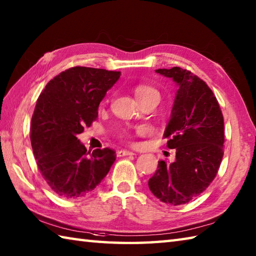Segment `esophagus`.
<instances>
[{"mask_svg":"<svg viewBox=\"0 0 256 256\" xmlns=\"http://www.w3.org/2000/svg\"><path fill=\"white\" fill-rule=\"evenodd\" d=\"M132 155H134V152H130V150H126V149H122V150H119V152H117V156H118V157L132 156Z\"/></svg>","mask_w":256,"mask_h":256,"instance_id":"obj_1","label":"esophagus"}]
</instances>
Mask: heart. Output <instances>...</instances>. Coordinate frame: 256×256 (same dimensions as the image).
Masks as SVG:
<instances>
[{"instance_id": "b5f03b06", "label": "heart", "mask_w": 256, "mask_h": 256, "mask_svg": "<svg viewBox=\"0 0 256 256\" xmlns=\"http://www.w3.org/2000/svg\"><path fill=\"white\" fill-rule=\"evenodd\" d=\"M134 94H136L137 99L147 97V96H157V97H159V92L155 88L144 84L138 86L136 90H134Z\"/></svg>"}]
</instances>
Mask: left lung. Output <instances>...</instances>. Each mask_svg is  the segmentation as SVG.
<instances>
[{"instance_id":"8db88e82","label":"left lung","mask_w":256,"mask_h":256,"mask_svg":"<svg viewBox=\"0 0 256 256\" xmlns=\"http://www.w3.org/2000/svg\"><path fill=\"white\" fill-rule=\"evenodd\" d=\"M177 86L170 119L164 132L176 149L172 162H158L149 190L170 205L186 204L203 192L218 174L224 152V119L208 86L190 71L157 69Z\"/></svg>"}]
</instances>
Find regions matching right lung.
Returning <instances> with one entry per match:
<instances>
[{
  "instance_id": "obj_1",
  "label": "right lung",
  "mask_w": 256,
  "mask_h": 256,
  "mask_svg": "<svg viewBox=\"0 0 256 256\" xmlns=\"http://www.w3.org/2000/svg\"><path fill=\"white\" fill-rule=\"evenodd\" d=\"M119 78V71L74 66L50 80L36 101L33 154L48 185L64 198L92 192L116 160L112 149L90 154L76 136L97 119L99 104Z\"/></svg>"
}]
</instances>
